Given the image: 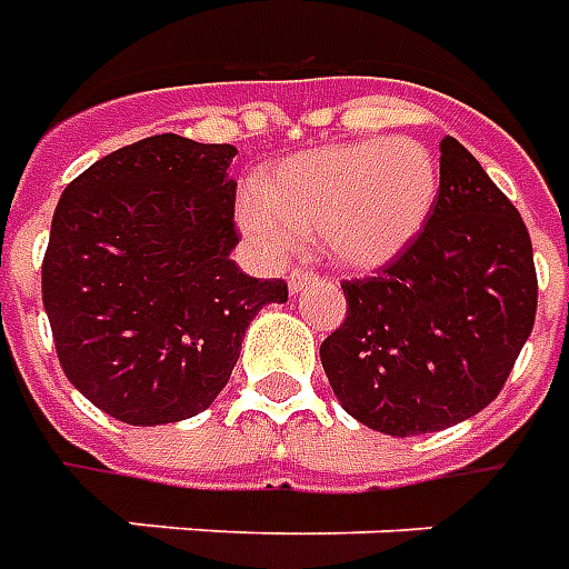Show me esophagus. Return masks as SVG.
<instances>
[{
	"label": "esophagus",
	"mask_w": 569,
	"mask_h": 569,
	"mask_svg": "<svg viewBox=\"0 0 569 569\" xmlns=\"http://www.w3.org/2000/svg\"><path fill=\"white\" fill-rule=\"evenodd\" d=\"M309 284H316V276H312V272H291V278H288L291 293H303Z\"/></svg>",
	"instance_id": "obj_1"
}]
</instances>
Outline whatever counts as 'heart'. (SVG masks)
I'll use <instances>...</instances> for the list:
<instances>
[{
	"mask_svg": "<svg viewBox=\"0 0 569 569\" xmlns=\"http://www.w3.org/2000/svg\"><path fill=\"white\" fill-rule=\"evenodd\" d=\"M441 189V171L413 137H368L297 152L257 177L239 223L260 248L291 251L316 236L346 272L380 269L417 239Z\"/></svg>",
	"mask_w": 569,
	"mask_h": 569,
	"instance_id": "1",
	"label": "heart"
}]
</instances>
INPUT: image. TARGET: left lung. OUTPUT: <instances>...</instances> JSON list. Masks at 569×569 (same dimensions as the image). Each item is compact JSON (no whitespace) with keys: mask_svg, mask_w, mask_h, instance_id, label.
Returning a JSON list of instances; mask_svg holds the SVG:
<instances>
[{"mask_svg":"<svg viewBox=\"0 0 569 569\" xmlns=\"http://www.w3.org/2000/svg\"><path fill=\"white\" fill-rule=\"evenodd\" d=\"M342 293L346 321L321 342L342 410L395 438L441 432L485 410L521 356L536 318L533 244L478 159L445 137L422 232Z\"/></svg>","mask_w":569,"mask_h":569,"instance_id":"obj_1","label":"left lung"}]
</instances>
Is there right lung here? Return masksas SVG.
<instances>
[{
  "label": "right lung",
  "mask_w": 569,
  "mask_h": 569,
  "mask_svg": "<svg viewBox=\"0 0 569 569\" xmlns=\"http://www.w3.org/2000/svg\"><path fill=\"white\" fill-rule=\"evenodd\" d=\"M236 147L156 134L63 189L42 263L60 368L128 426L196 417L223 392L253 316L288 300L229 253Z\"/></svg>",
  "instance_id": "add662e5"
}]
</instances>
